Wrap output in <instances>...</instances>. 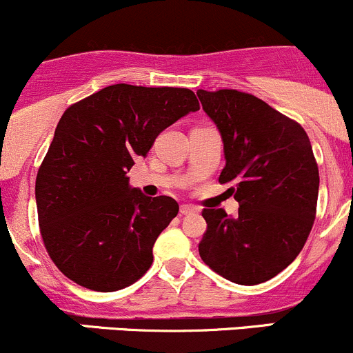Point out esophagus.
Segmentation results:
<instances>
[{"label": "esophagus", "instance_id": "esophagus-1", "mask_svg": "<svg viewBox=\"0 0 353 353\" xmlns=\"http://www.w3.org/2000/svg\"><path fill=\"white\" fill-rule=\"evenodd\" d=\"M192 213H198V208L191 206V205L181 206V214H192Z\"/></svg>", "mask_w": 353, "mask_h": 353}]
</instances>
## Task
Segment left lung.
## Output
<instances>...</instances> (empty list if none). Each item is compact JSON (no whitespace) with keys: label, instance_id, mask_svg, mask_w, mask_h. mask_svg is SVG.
<instances>
[{"label":"left lung","instance_id":"1","mask_svg":"<svg viewBox=\"0 0 353 353\" xmlns=\"http://www.w3.org/2000/svg\"><path fill=\"white\" fill-rule=\"evenodd\" d=\"M196 94L223 142L220 183L235 184L240 205L236 216L203 210L208 230L199 255L232 283H265L298 257L313 226L320 176L310 139L301 125L247 92Z\"/></svg>","mask_w":353,"mask_h":353}]
</instances>
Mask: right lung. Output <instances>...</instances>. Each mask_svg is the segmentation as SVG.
<instances>
[{
	"label": "right lung",
	"mask_w": 353,
	"mask_h": 353,
	"mask_svg": "<svg viewBox=\"0 0 353 353\" xmlns=\"http://www.w3.org/2000/svg\"><path fill=\"white\" fill-rule=\"evenodd\" d=\"M199 103L191 89L113 84L65 110L35 183L40 233L65 277L92 291L133 284L155 240L179 211L148 198L127 172L159 133Z\"/></svg>",
	"instance_id": "obj_1"
}]
</instances>
